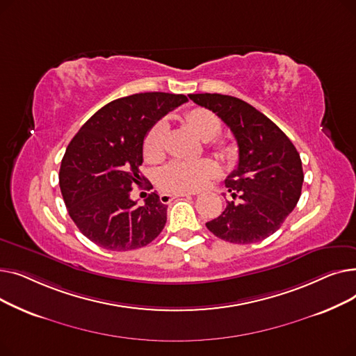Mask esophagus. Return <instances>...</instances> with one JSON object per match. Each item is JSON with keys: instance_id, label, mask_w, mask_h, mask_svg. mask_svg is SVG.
Returning a JSON list of instances; mask_svg holds the SVG:
<instances>
[{"instance_id": "1", "label": "esophagus", "mask_w": 356, "mask_h": 356, "mask_svg": "<svg viewBox=\"0 0 356 356\" xmlns=\"http://www.w3.org/2000/svg\"><path fill=\"white\" fill-rule=\"evenodd\" d=\"M193 193H175V195H170V193H161L160 195V202L161 203H164V204H167V203H170V202H173L175 199H177V197H184V196H192Z\"/></svg>"}]
</instances>
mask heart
Wrapping results in <instances>:
<instances>
[{
    "instance_id": "1",
    "label": "heart",
    "mask_w": 356,
    "mask_h": 356,
    "mask_svg": "<svg viewBox=\"0 0 356 356\" xmlns=\"http://www.w3.org/2000/svg\"><path fill=\"white\" fill-rule=\"evenodd\" d=\"M184 118L203 141H211L220 133V121L209 109L195 108L189 111ZM165 133L167 127L164 122H157L148 129L143 143V152L147 161L157 163L164 157ZM212 147L220 154L228 153V147L223 143H215ZM218 173L219 167L208 159L172 160L159 170L157 184L161 191L168 193L196 192L204 188Z\"/></svg>"
}]
</instances>
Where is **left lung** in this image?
Instances as JSON below:
<instances>
[{
  "label": "left lung",
  "instance_id": "8db88e82",
  "mask_svg": "<svg viewBox=\"0 0 356 356\" xmlns=\"http://www.w3.org/2000/svg\"><path fill=\"white\" fill-rule=\"evenodd\" d=\"M189 98L225 122L238 143V165L225 179L232 196L208 229L232 244H254L280 229L296 208L305 180L300 154L290 138L263 112L220 93Z\"/></svg>",
  "mask_w": 356,
  "mask_h": 356
}]
</instances>
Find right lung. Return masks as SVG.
<instances>
[{"label":"right lung","mask_w":356,"mask_h":356,"mask_svg":"<svg viewBox=\"0 0 356 356\" xmlns=\"http://www.w3.org/2000/svg\"><path fill=\"white\" fill-rule=\"evenodd\" d=\"M188 102L184 95L145 92L112 101L97 111L69 143L59 184L79 231L105 250L145 247L163 231L167 207L156 192L143 207L129 197L145 177L143 143L167 112Z\"/></svg>","instance_id":"obj_1"}]
</instances>
